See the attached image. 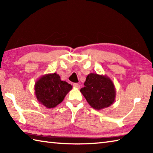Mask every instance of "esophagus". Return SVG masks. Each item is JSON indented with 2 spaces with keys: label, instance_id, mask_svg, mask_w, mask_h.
Wrapping results in <instances>:
<instances>
[{
  "label": "esophagus",
  "instance_id": "obj_1",
  "mask_svg": "<svg viewBox=\"0 0 153 153\" xmlns=\"http://www.w3.org/2000/svg\"><path fill=\"white\" fill-rule=\"evenodd\" d=\"M73 86H74V87L76 88H79V87H80V85L79 84H77V83H74V84H73Z\"/></svg>",
  "mask_w": 153,
  "mask_h": 153
}]
</instances>
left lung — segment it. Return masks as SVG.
Returning a JSON list of instances; mask_svg holds the SVG:
<instances>
[{
	"mask_svg": "<svg viewBox=\"0 0 153 153\" xmlns=\"http://www.w3.org/2000/svg\"><path fill=\"white\" fill-rule=\"evenodd\" d=\"M84 87L80 90L88 104L96 110L108 107L115 100L116 90L109 77L91 73L86 77Z\"/></svg>",
	"mask_w": 153,
	"mask_h": 153,
	"instance_id": "obj_1",
	"label": "left lung"
}]
</instances>
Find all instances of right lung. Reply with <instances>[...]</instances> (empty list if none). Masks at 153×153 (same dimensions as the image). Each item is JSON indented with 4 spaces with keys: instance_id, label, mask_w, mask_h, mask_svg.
<instances>
[{
    "instance_id": "obj_1",
    "label": "right lung",
    "mask_w": 153,
    "mask_h": 153,
    "mask_svg": "<svg viewBox=\"0 0 153 153\" xmlns=\"http://www.w3.org/2000/svg\"><path fill=\"white\" fill-rule=\"evenodd\" d=\"M71 89V85L62 81L59 75L56 73L41 76L36 82L34 86L38 102L48 108L60 104Z\"/></svg>"
}]
</instances>
